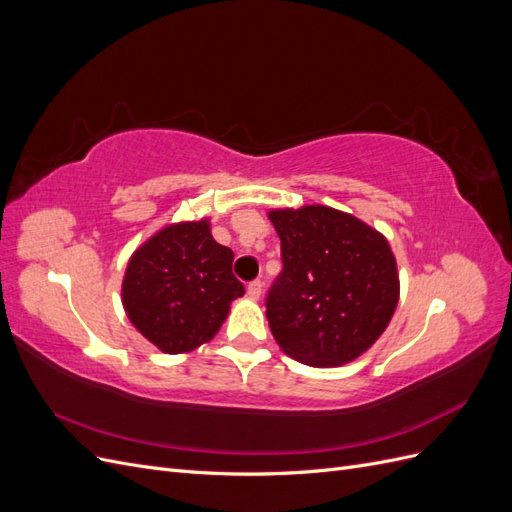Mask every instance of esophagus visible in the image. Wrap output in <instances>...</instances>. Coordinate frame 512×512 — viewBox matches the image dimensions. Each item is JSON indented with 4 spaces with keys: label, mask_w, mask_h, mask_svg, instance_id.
Returning <instances> with one entry per match:
<instances>
[{
    "label": "esophagus",
    "mask_w": 512,
    "mask_h": 512,
    "mask_svg": "<svg viewBox=\"0 0 512 512\" xmlns=\"http://www.w3.org/2000/svg\"><path fill=\"white\" fill-rule=\"evenodd\" d=\"M247 294H250V299H260V294H262V282L260 280H254V282H250L247 284Z\"/></svg>",
    "instance_id": "1"
}]
</instances>
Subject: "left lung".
I'll list each match as a JSON object with an SVG mask.
<instances>
[{
  "label": "left lung",
  "instance_id": "8db88e82",
  "mask_svg": "<svg viewBox=\"0 0 512 512\" xmlns=\"http://www.w3.org/2000/svg\"><path fill=\"white\" fill-rule=\"evenodd\" d=\"M269 220L284 262L265 303L275 342L312 367L354 361L389 327L399 301L389 241L322 205L275 209Z\"/></svg>",
  "mask_w": 512,
  "mask_h": 512
}]
</instances>
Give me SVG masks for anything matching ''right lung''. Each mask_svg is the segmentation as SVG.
<instances>
[{
    "mask_svg": "<svg viewBox=\"0 0 512 512\" xmlns=\"http://www.w3.org/2000/svg\"><path fill=\"white\" fill-rule=\"evenodd\" d=\"M232 258L207 220L162 228L128 262L121 301L130 322L166 354L209 342L245 292Z\"/></svg>",
    "mask_w": 512,
    "mask_h": 512,
    "instance_id": "1",
    "label": "right lung"
}]
</instances>
